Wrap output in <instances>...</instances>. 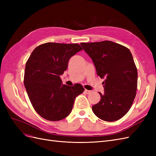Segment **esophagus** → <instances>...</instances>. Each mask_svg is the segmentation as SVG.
Masks as SVG:
<instances>
[{
    "mask_svg": "<svg viewBox=\"0 0 156 156\" xmlns=\"http://www.w3.org/2000/svg\"><path fill=\"white\" fill-rule=\"evenodd\" d=\"M91 90H87V89H85L84 90V92H85L87 94H90V93H91Z\"/></svg>",
    "mask_w": 156,
    "mask_h": 156,
    "instance_id": "esophagus-1",
    "label": "esophagus"
}]
</instances>
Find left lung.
Instances as JSON below:
<instances>
[{
  "label": "left lung",
  "mask_w": 156,
  "mask_h": 156,
  "mask_svg": "<svg viewBox=\"0 0 156 156\" xmlns=\"http://www.w3.org/2000/svg\"><path fill=\"white\" fill-rule=\"evenodd\" d=\"M101 79L104 94L92 106L99 119L107 122L120 119L133 104L137 88V69L129 49L111 41L81 43Z\"/></svg>",
  "instance_id": "obj_1"
}]
</instances>
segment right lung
Returning <instances> with one entry per match:
<instances>
[{
	"mask_svg": "<svg viewBox=\"0 0 156 156\" xmlns=\"http://www.w3.org/2000/svg\"><path fill=\"white\" fill-rule=\"evenodd\" d=\"M83 50L77 44L48 42L36 47L27 61L24 84L32 107L49 121L68 116L75 99L84 89L80 84H62L60 75L67 69L69 58Z\"/></svg>",
	"mask_w": 156,
	"mask_h": 156,
	"instance_id": "1",
	"label": "right lung"
}]
</instances>
